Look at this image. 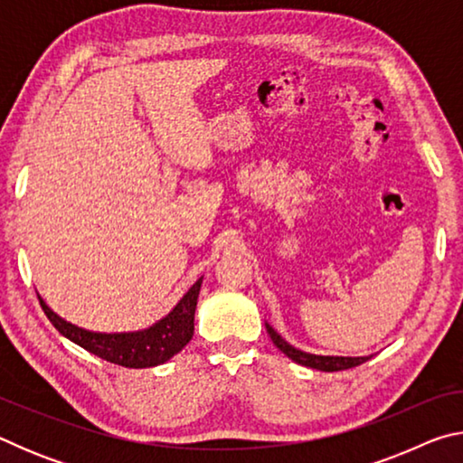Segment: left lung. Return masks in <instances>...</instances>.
Instances as JSON below:
<instances>
[{"mask_svg": "<svg viewBox=\"0 0 463 463\" xmlns=\"http://www.w3.org/2000/svg\"><path fill=\"white\" fill-rule=\"evenodd\" d=\"M265 328H268V335L271 336V341L276 347L281 351V354L288 355L292 362L312 367V370L318 372H341V370H349V367L362 365L367 362L372 355H364V357H343V355H317V354H307V351L294 347L289 345L284 336H281L276 328H273L269 323H265Z\"/></svg>", "mask_w": 463, "mask_h": 463, "instance_id": "left-lung-1", "label": "left lung"}]
</instances>
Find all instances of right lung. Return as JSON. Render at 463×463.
Listing matches in <instances>:
<instances>
[{"mask_svg":"<svg viewBox=\"0 0 463 463\" xmlns=\"http://www.w3.org/2000/svg\"><path fill=\"white\" fill-rule=\"evenodd\" d=\"M200 278L195 284L187 289L182 300H179L169 315L156 320L155 325L148 328H140V331H128V333H96L81 328L73 323H67L61 318L57 312L49 308L41 296V307L44 315L49 317L54 328L67 336L69 341L80 345L90 354L106 359L109 364L122 365V367H135V370H143V367H155L169 362L171 357L177 355L190 339L194 336V315L195 304H198V294L202 286Z\"/></svg>","mask_w":463,"mask_h":463,"instance_id":"obj_1","label":"right lung"}]
</instances>
